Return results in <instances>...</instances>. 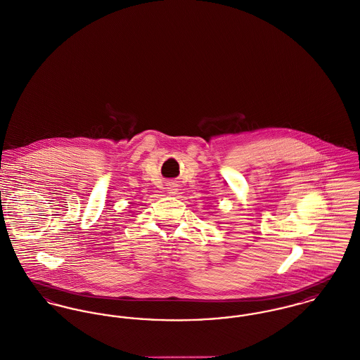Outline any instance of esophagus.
<instances>
[{
    "label": "esophagus",
    "mask_w": 360,
    "mask_h": 360,
    "mask_svg": "<svg viewBox=\"0 0 360 360\" xmlns=\"http://www.w3.org/2000/svg\"><path fill=\"white\" fill-rule=\"evenodd\" d=\"M177 186H174V183H172V184H169L168 186V193L169 195H176L177 193V188H176Z\"/></svg>",
    "instance_id": "esophagus-1"
}]
</instances>
